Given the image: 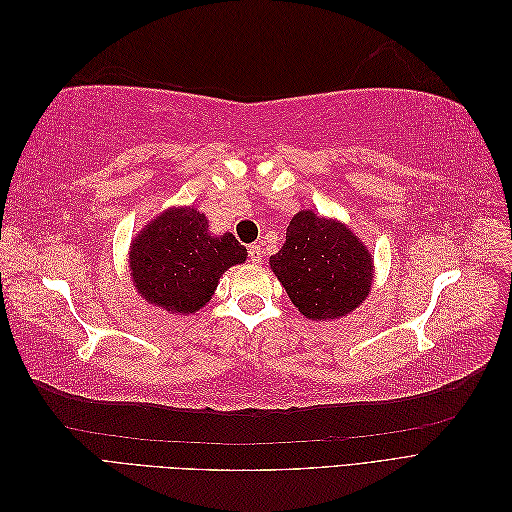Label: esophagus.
Masks as SVG:
<instances>
[{
    "label": "esophagus",
    "mask_w": 512,
    "mask_h": 512,
    "mask_svg": "<svg viewBox=\"0 0 512 512\" xmlns=\"http://www.w3.org/2000/svg\"><path fill=\"white\" fill-rule=\"evenodd\" d=\"M250 260L254 265H260L262 262V247L260 245H250Z\"/></svg>",
    "instance_id": "obj_1"
}]
</instances>
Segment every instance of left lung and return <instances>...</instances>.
<instances>
[{
  "label": "left lung",
  "mask_w": 512,
  "mask_h": 512,
  "mask_svg": "<svg viewBox=\"0 0 512 512\" xmlns=\"http://www.w3.org/2000/svg\"><path fill=\"white\" fill-rule=\"evenodd\" d=\"M269 267L292 305L316 322L352 314L374 286V258L356 232L337 218L301 209Z\"/></svg>",
  "instance_id": "obj_1"
}]
</instances>
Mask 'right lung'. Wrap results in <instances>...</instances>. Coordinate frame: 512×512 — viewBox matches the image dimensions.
<instances>
[{"instance_id":"add662e5","label":"right lung","mask_w":512,"mask_h":512,"mask_svg":"<svg viewBox=\"0 0 512 512\" xmlns=\"http://www.w3.org/2000/svg\"><path fill=\"white\" fill-rule=\"evenodd\" d=\"M247 250L232 232L213 235L194 205L168 207L132 239L130 280L138 297L162 312L190 316L218 290L220 277L243 265Z\"/></svg>"}]
</instances>
